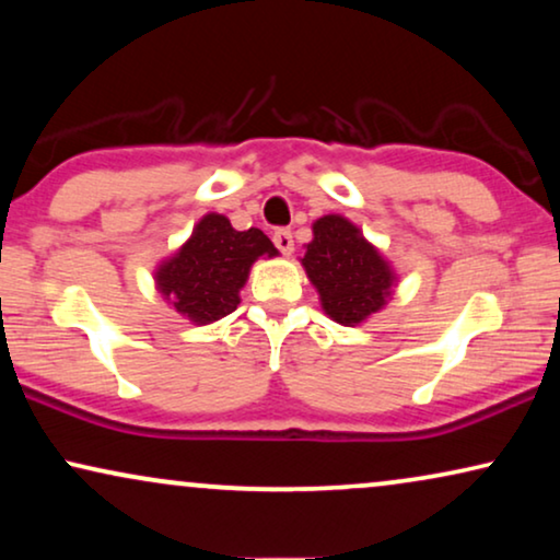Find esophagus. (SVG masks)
I'll return each instance as SVG.
<instances>
[{
  "label": "esophagus",
  "instance_id": "1",
  "mask_svg": "<svg viewBox=\"0 0 560 560\" xmlns=\"http://www.w3.org/2000/svg\"><path fill=\"white\" fill-rule=\"evenodd\" d=\"M272 242L282 255H290V252H293V234H290V229H278V232L272 234Z\"/></svg>",
  "mask_w": 560,
  "mask_h": 560
}]
</instances>
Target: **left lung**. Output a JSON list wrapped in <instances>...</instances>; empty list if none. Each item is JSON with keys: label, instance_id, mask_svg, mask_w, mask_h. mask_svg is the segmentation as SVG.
Here are the masks:
<instances>
[{"label": "left lung", "instance_id": "1", "mask_svg": "<svg viewBox=\"0 0 560 560\" xmlns=\"http://www.w3.org/2000/svg\"><path fill=\"white\" fill-rule=\"evenodd\" d=\"M318 290L320 308L341 326H357L385 308L395 288V270L357 224L339 213L313 221V242L301 259Z\"/></svg>", "mask_w": 560, "mask_h": 560}]
</instances>
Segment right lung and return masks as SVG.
Listing matches in <instances>:
<instances>
[{
	"instance_id": "right-lung-1",
	"label": "right lung",
	"mask_w": 560,
	"mask_h": 560,
	"mask_svg": "<svg viewBox=\"0 0 560 560\" xmlns=\"http://www.w3.org/2000/svg\"><path fill=\"white\" fill-rule=\"evenodd\" d=\"M275 255L278 249L265 232H236L226 217L206 213L190 240L158 265L155 285L180 316L206 326L236 311L249 267Z\"/></svg>"
}]
</instances>
